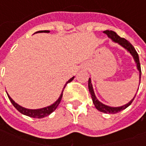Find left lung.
I'll return each mask as SVG.
<instances>
[{
  "label": "left lung",
  "mask_w": 146,
  "mask_h": 146,
  "mask_svg": "<svg viewBox=\"0 0 146 146\" xmlns=\"http://www.w3.org/2000/svg\"><path fill=\"white\" fill-rule=\"evenodd\" d=\"M103 33H105L108 36V37L110 39H111L114 43H117L118 44H119L121 47L126 49L127 51H128L130 54H131L132 57L134 58V61L136 63V66H137V69H138V72H139V82L141 80V66H140V62H139V57H138V54L137 53V51L135 49V48L133 47V45L130 43L129 41H127L126 39L122 38L119 36H118L116 33H115L114 31H112V30H105ZM88 89L89 92L92 95V101H93V103L95 105V108L100 111V112H102L104 113H112V114H114V113H117L122 111V110H125L126 108H127L131 104V102H133V100L135 99V95L134 96V98H132L131 101L127 102V104L123 105V106H117V107H113V106H107V105L103 104L102 102L98 100V98H96L95 96V92H94V89H93V86H92V80L91 78H89L88 80ZM138 92V91H137Z\"/></svg>",
  "instance_id": "obj_1"
}]
</instances>
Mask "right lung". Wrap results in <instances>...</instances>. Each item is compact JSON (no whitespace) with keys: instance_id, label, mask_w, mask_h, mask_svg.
I'll use <instances>...</instances> for the list:
<instances>
[{"instance_id":"right-lung-1","label":"right lung","mask_w":146,"mask_h":146,"mask_svg":"<svg viewBox=\"0 0 146 146\" xmlns=\"http://www.w3.org/2000/svg\"><path fill=\"white\" fill-rule=\"evenodd\" d=\"M50 33V31H49V30H40V31H37V32H36V33ZM73 79H74V76H73L72 78H70V79L66 83V84H65V86L63 87V89H62V93H61L60 96L58 97V98L56 101L54 102V103H52L51 105L48 106H46V107L40 108V109L30 110V109H27V108L23 107V106H19V104H17V103L9 96V95H8V93H7V95H8V98H9V100L11 101L12 105L14 106V107L15 108L19 113H21L22 114H23V115H26V116H30V117H33V118H38V119H40V118H44L45 116L50 115L52 112H54V110H56V108H57L58 106L59 105L61 100H62V93H63L64 88H66V86L67 84L71 82Z\"/></svg>"}]
</instances>
